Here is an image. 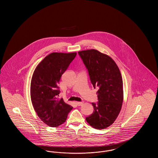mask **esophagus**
Returning a JSON list of instances; mask_svg holds the SVG:
<instances>
[{
	"label": "esophagus",
	"instance_id": "obj_1",
	"mask_svg": "<svg viewBox=\"0 0 158 158\" xmlns=\"http://www.w3.org/2000/svg\"><path fill=\"white\" fill-rule=\"evenodd\" d=\"M83 104V102H76V104L78 106H81V105H82Z\"/></svg>",
	"mask_w": 158,
	"mask_h": 158
}]
</instances>
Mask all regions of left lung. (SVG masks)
Listing matches in <instances>:
<instances>
[{"mask_svg": "<svg viewBox=\"0 0 158 158\" xmlns=\"http://www.w3.org/2000/svg\"><path fill=\"white\" fill-rule=\"evenodd\" d=\"M78 53L88 70L93 86L98 89V103H92L94 112L86 120L96 129L108 127L120 113L123 102V83L120 69L111 57L97 50Z\"/></svg>", "mask_w": 158, "mask_h": 158, "instance_id": "8db88e82", "label": "left lung"}]
</instances>
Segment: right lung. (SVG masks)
I'll use <instances>...</instances> for the list:
<instances>
[{
  "label": "right lung",
  "mask_w": 158,
  "mask_h": 158,
  "mask_svg": "<svg viewBox=\"0 0 158 158\" xmlns=\"http://www.w3.org/2000/svg\"><path fill=\"white\" fill-rule=\"evenodd\" d=\"M77 53H50L35 68L31 81V102L38 117L47 126L57 127L67 119L73 107L57 98L58 84Z\"/></svg>",
  "instance_id": "add662e5"
}]
</instances>
